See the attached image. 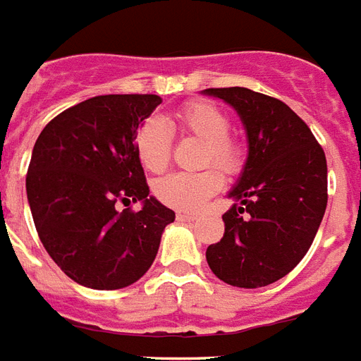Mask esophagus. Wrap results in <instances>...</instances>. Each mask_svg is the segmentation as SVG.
Instances as JSON below:
<instances>
[{
  "mask_svg": "<svg viewBox=\"0 0 361 361\" xmlns=\"http://www.w3.org/2000/svg\"><path fill=\"white\" fill-rule=\"evenodd\" d=\"M197 216L192 215V213H177V221L180 222H194Z\"/></svg>",
  "mask_w": 361,
  "mask_h": 361,
  "instance_id": "34e87169",
  "label": "esophagus"
}]
</instances>
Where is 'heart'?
<instances>
[{"instance_id": "b5f03b06", "label": "heart", "mask_w": 361, "mask_h": 361, "mask_svg": "<svg viewBox=\"0 0 361 361\" xmlns=\"http://www.w3.org/2000/svg\"><path fill=\"white\" fill-rule=\"evenodd\" d=\"M178 131L202 140L200 165L215 164L224 173H238L243 165L240 142L230 137L228 118L211 102H190L175 116ZM137 154L145 169L164 171L171 158V129L161 118L152 116L137 133ZM224 178L215 167L197 173H173L159 178L154 192L159 202L173 209L196 213L221 190Z\"/></svg>"}]
</instances>
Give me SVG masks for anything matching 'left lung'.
I'll return each mask as SVG.
<instances>
[{
  "label": "left lung",
  "mask_w": 361,
  "mask_h": 361,
  "mask_svg": "<svg viewBox=\"0 0 361 361\" xmlns=\"http://www.w3.org/2000/svg\"><path fill=\"white\" fill-rule=\"evenodd\" d=\"M242 119L247 159L228 197L224 235L205 251L219 280L270 286L289 274L314 242L327 207V161L305 121L283 104L245 87L205 89Z\"/></svg>",
  "instance_id": "obj_1"
}]
</instances>
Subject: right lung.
<instances>
[{
    "label": "right lung",
    "mask_w": 361,
    "mask_h": 361,
    "mask_svg": "<svg viewBox=\"0 0 361 361\" xmlns=\"http://www.w3.org/2000/svg\"><path fill=\"white\" fill-rule=\"evenodd\" d=\"M158 94H100L51 119L37 137L26 194L37 235L70 280L112 291L140 280L175 213L150 196L137 131ZM136 202L135 214L117 202Z\"/></svg>",
    "instance_id": "add662e5"
}]
</instances>
